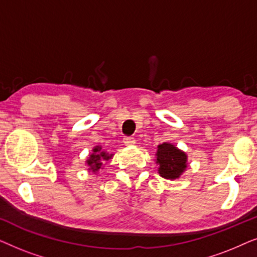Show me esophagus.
Here are the masks:
<instances>
[{
	"label": "esophagus",
	"mask_w": 257,
	"mask_h": 257,
	"mask_svg": "<svg viewBox=\"0 0 257 257\" xmlns=\"http://www.w3.org/2000/svg\"><path fill=\"white\" fill-rule=\"evenodd\" d=\"M124 144L125 145H127V146H131V145H135L136 144V139L133 138V137H124Z\"/></svg>",
	"instance_id": "34e87169"
}]
</instances>
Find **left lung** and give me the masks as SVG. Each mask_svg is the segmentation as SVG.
<instances>
[{
    "mask_svg": "<svg viewBox=\"0 0 257 257\" xmlns=\"http://www.w3.org/2000/svg\"><path fill=\"white\" fill-rule=\"evenodd\" d=\"M156 163L159 165L158 172L165 179H178L187 167V154L168 143L158 146Z\"/></svg>",
    "mask_w": 257,
    "mask_h": 257,
    "instance_id": "1",
    "label": "left lung"
}]
</instances>
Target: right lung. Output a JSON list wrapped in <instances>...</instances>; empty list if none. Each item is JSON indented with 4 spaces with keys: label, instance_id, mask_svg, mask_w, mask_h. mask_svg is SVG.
<instances>
[{
    "label": "right lung",
    "instance_id": "1",
    "mask_svg": "<svg viewBox=\"0 0 257 257\" xmlns=\"http://www.w3.org/2000/svg\"><path fill=\"white\" fill-rule=\"evenodd\" d=\"M113 154H108L105 152V151L101 150L100 146L93 147L92 153L90 154L89 159L86 160L87 166H89V171H92L93 173L98 172V170L103 166L104 161H108L112 158Z\"/></svg>",
    "mask_w": 257,
    "mask_h": 257
}]
</instances>
